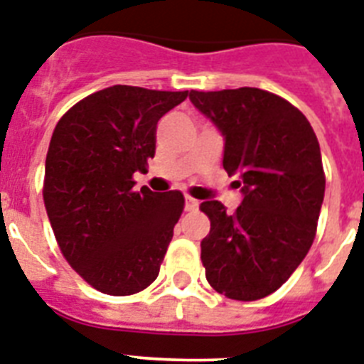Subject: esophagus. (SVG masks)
Masks as SVG:
<instances>
[{
	"label": "esophagus",
	"instance_id": "1",
	"mask_svg": "<svg viewBox=\"0 0 364 364\" xmlns=\"http://www.w3.org/2000/svg\"><path fill=\"white\" fill-rule=\"evenodd\" d=\"M197 208H199V200L191 199V197H186V203H184L186 212H195Z\"/></svg>",
	"mask_w": 364,
	"mask_h": 364
}]
</instances>
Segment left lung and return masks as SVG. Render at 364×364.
<instances>
[{
    "label": "left lung",
    "instance_id": "left-lung-1",
    "mask_svg": "<svg viewBox=\"0 0 364 364\" xmlns=\"http://www.w3.org/2000/svg\"><path fill=\"white\" fill-rule=\"evenodd\" d=\"M189 100L225 139L223 167L242 204L229 214L204 200L210 234L200 260L215 292L255 301L283 287L307 257L326 191L316 134L301 111L257 87L191 91Z\"/></svg>",
    "mask_w": 364,
    "mask_h": 364
}]
</instances>
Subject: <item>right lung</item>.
Here are the masks:
<instances>
[{"label": "right lung", "instance_id": "add662e5", "mask_svg": "<svg viewBox=\"0 0 364 364\" xmlns=\"http://www.w3.org/2000/svg\"><path fill=\"white\" fill-rule=\"evenodd\" d=\"M188 91L113 85L61 117L46 156L44 206L61 253L109 296L145 290L160 273L184 210L180 191H134L154 158L156 126Z\"/></svg>", "mask_w": 364, "mask_h": 364}]
</instances>
